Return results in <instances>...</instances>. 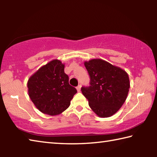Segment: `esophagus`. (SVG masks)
I'll return each instance as SVG.
<instances>
[{"label":"esophagus","mask_w":157,"mask_h":157,"mask_svg":"<svg viewBox=\"0 0 157 157\" xmlns=\"http://www.w3.org/2000/svg\"><path fill=\"white\" fill-rule=\"evenodd\" d=\"M76 89H77V91H78V92L80 91V90H81V85L80 84L78 85V86L76 87Z\"/></svg>","instance_id":"esophagus-1"}]
</instances>
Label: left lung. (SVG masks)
Wrapping results in <instances>:
<instances>
[{"label": "left lung", "mask_w": 157, "mask_h": 157, "mask_svg": "<svg viewBox=\"0 0 157 157\" xmlns=\"http://www.w3.org/2000/svg\"><path fill=\"white\" fill-rule=\"evenodd\" d=\"M90 86L81 91L91 109L101 117L115 114L125 102L130 87L128 74L123 69L101 59L85 62Z\"/></svg>", "instance_id": "8db88e82"}]
</instances>
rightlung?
Wrapping results in <instances>:
<instances>
[{"instance_id": "1", "label": "right lung", "mask_w": 157, "mask_h": 157, "mask_svg": "<svg viewBox=\"0 0 157 157\" xmlns=\"http://www.w3.org/2000/svg\"><path fill=\"white\" fill-rule=\"evenodd\" d=\"M28 94L41 112L50 116L62 113L71 105L77 90L68 83L64 64L52 60L34 73L28 81Z\"/></svg>"}]
</instances>
